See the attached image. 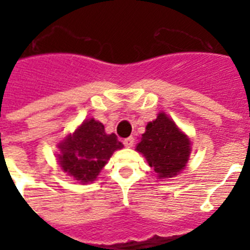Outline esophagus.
Instances as JSON below:
<instances>
[{
	"label": "esophagus",
	"mask_w": 250,
	"mask_h": 250,
	"mask_svg": "<svg viewBox=\"0 0 250 250\" xmlns=\"http://www.w3.org/2000/svg\"><path fill=\"white\" fill-rule=\"evenodd\" d=\"M124 145H125L126 147H131L132 145H134V138L130 136V138L125 139V140H124Z\"/></svg>",
	"instance_id": "obj_1"
}]
</instances>
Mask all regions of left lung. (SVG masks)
I'll list each match as a JSON object with an SVG mask.
<instances>
[{
	"label": "left lung",
	"instance_id": "1",
	"mask_svg": "<svg viewBox=\"0 0 250 250\" xmlns=\"http://www.w3.org/2000/svg\"><path fill=\"white\" fill-rule=\"evenodd\" d=\"M190 145L189 138L176 124L165 112H160L146 125L136 151L145 156L159 179H167L178 175L187 167Z\"/></svg>",
	"mask_w": 250,
	"mask_h": 250
}]
</instances>
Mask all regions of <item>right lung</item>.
I'll list each match as a JSON object with an SVG mask.
<instances>
[{"instance_id": "right-lung-1", "label": "right lung", "mask_w": 250, "mask_h": 250, "mask_svg": "<svg viewBox=\"0 0 250 250\" xmlns=\"http://www.w3.org/2000/svg\"><path fill=\"white\" fill-rule=\"evenodd\" d=\"M115 134H106L100 121L87 119L59 144L61 169L83 184L94 182L115 150L123 149Z\"/></svg>"}]
</instances>
